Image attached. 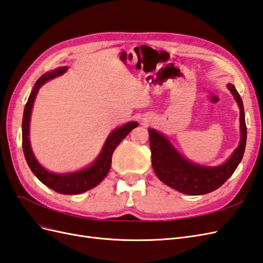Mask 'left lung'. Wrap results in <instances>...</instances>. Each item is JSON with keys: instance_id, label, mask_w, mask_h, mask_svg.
I'll list each match as a JSON object with an SVG mask.
<instances>
[{"instance_id": "8db88e82", "label": "left lung", "mask_w": 263, "mask_h": 263, "mask_svg": "<svg viewBox=\"0 0 263 263\" xmlns=\"http://www.w3.org/2000/svg\"><path fill=\"white\" fill-rule=\"evenodd\" d=\"M227 87L233 93L240 107L241 139L239 146L224 164L209 168L190 162L178 154V151L161 134L155 129H149L151 162L155 173L164 184L183 194L203 195L217 190L233 176L243 157L247 127L242 100L233 84H228Z\"/></svg>"}]
</instances>
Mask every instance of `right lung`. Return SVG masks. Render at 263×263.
Masks as SVG:
<instances>
[{
	"label": "right lung",
	"instance_id": "1",
	"mask_svg": "<svg viewBox=\"0 0 263 263\" xmlns=\"http://www.w3.org/2000/svg\"><path fill=\"white\" fill-rule=\"evenodd\" d=\"M66 70V67L58 68L52 71V72L45 73L36 81L34 89L31 91L25 105V109H24L22 123V145L27 164L31 172L35 174L39 181L43 182L46 186L50 187L51 190L60 194L76 195L86 192V191L97 186L99 183L106 177V174L110 169V164H112V156L114 150L119 144H121V141L127 136V135L130 133V130H133L135 127L138 126V123H127L110 134L99 158L91 166H89V168L68 174H54L44 169L36 160L29 144L28 133L31 108H33L35 98L39 89H41V86L57 76H61L62 73H65Z\"/></svg>",
	"mask_w": 263,
	"mask_h": 263
}]
</instances>
